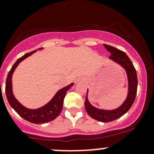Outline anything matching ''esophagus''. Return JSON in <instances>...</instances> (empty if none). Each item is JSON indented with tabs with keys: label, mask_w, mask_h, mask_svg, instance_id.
Here are the masks:
<instances>
[{
	"label": "esophagus",
	"mask_w": 154,
	"mask_h": 154,
	"mask_svg": "<svg viewBox=\"0 0 154 154\" xmlns=\"http://www.w3.org/2000/svg\"><path fill=\"white\" fill-rule=\"evenodd\" d=\"M82 79H77V80H76V83H78V82H80V81H82Z\"/></svg>",
	"instance_id": "obj_1"
}]
</instances>
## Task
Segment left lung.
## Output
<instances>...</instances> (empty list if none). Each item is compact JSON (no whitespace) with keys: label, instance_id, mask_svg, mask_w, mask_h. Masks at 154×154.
Wrapping results in <instances>:
<instances>
[{"label":"left lung","instance_id":"obj_1","mask_svg":"<svg viewBox=\"0 0 154 154\" xmlns=\"http://www.w3.org/2000/svg\"><path fill=\"white\" fill-rule=\"evenodd\" d=\"M103 46L111 54L109 59L120 64L127 71V77H128V94L126 100L119 108L114 110H102L98 109L90 104L87 98V94H88V90H87V94L85 100V108L88 116L92 119L98 122H109L122 117L131 108L132 105L134 103L136 92H137L138 80L136 68L133 66V63L130 60L128 56L124 51L108 45H103Z\"/></svg>","mask_w":154,"mask_h":154}]
</instances>
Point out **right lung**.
I'll use <instances>...</instances> for the list:
<instances>
[{"mask_svg": "<svg viewBox=\"0 0 154 154\" xmlns=\"http://www.w3.org/2000/svg\"><path fill=\"white\" fill-rule=\"evenodd\" d=\"M42 48H38V50L42 49ZM35 51H36V50L24 54L23 57L18 59L15 62V64L12 66L10 71H9L8 75H7V81H6L5 91L7 98L8 100L10 105L21 118L25 119L27 122H31V123L38 125V124L48 123V122H51V121L54 120L57 117H58L59 115L61 112L62 109H63V100H64L65 97H66V93H67L68 90L74 84L71 83V84L59 90L57 94L53 97L52 100L49 103H48L47 104L45 105L44 106L41 107V108L36 109H29L23 106L15 99L13 94H12V76L15 69L18 66V65L24 59L28 57L29 56L32 55V53L35 52Z\"/></svg>", "mask_w": 154, "mask_h": 154, "instance_id": "right-lung-1", "label": "right lung"}]
</instances>
